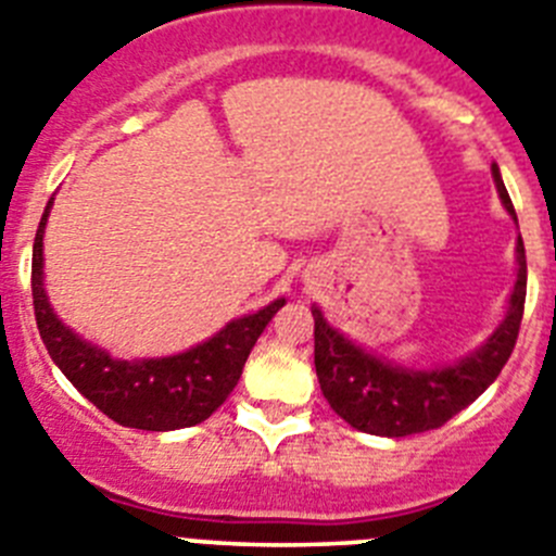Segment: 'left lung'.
<instances>
[{
  "instance_id": "8db88e82",
  "label": "left lung",
  "mask_w": 556,
  "mask_h": 556,
  "mask_svg": "<svg viewBox=\"0 0 556 556\" xmlns=\"http://www.w3.org/2000/svg\"><path fill=\"white\" fill-rule=\"evenodd\" d=\"M493 184L509 217L518 223L507 186L493 164ZM515 283L507 312L493 333L454 365L406 367L378 356L337 331L320 306L314 317V367L320 390L331 409L353 429L376 437H409L440 429L451 417L470 406L498 378L518 339L523 303H527V250L518 233L515 244Z\"/></svg>"
}]
</instances>
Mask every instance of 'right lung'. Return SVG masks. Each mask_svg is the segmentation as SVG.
<instances>
[{"label": "right lung", "instance_id": "add662e5", "mask_svg": "<svg viewBox=\"0 0 556 556\" xmlns=\"http://www.w3.org/2000/svg\"><path fill=\"white\" fill-rule=\"evenodd\" d=\"M55 198H49L33 244V306L49 356L63 376L102 415L127 429L175 431L208 420L239 384L255 339L287 303L278 298L253 314L236 317L200 345L175 356L113 358L61 320L43 289V230Z\"/></svg>", "mask_w": 556, "mask_h": 556}]
</instances>
